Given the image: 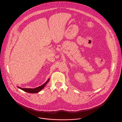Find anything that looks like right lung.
Segmentation results:
<instances>
[{"mask_svg": "<svg viewBox=\"0 0 122 122\" xmlns=\"http://www.w3.org/2000/svg\"><path fill=\"white\" fill-rule=\"evenodd\" d=\"M50 78L48 79V80L42 85L38 87H36L35 88H22L21 87H18V88H20V89L27 92V93H37L38 92H39L40 91H41L42 89L44 88V87H45V86L46 85V84L48 82V81H49Z\"/></svg>", "mask_w": 122, "mask_h": 122, "instance_id": "obj_1", "label": "right lung"}]
</instances>
